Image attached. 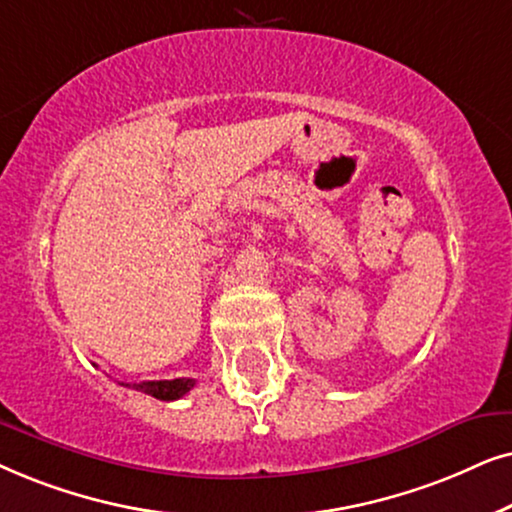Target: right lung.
Instances as JSON below:
<instances>
[{
  "instance_id": "1",
  "label": "right lung",
  "mask_w": 512,
  "mask_h": 512,
  "mask_svg": "<svg viewBox=\"0 0 512 512\" xmlns=\"http://www.w3.org/2000/svg\"><path fill=\"white\" fill-rule=\"evenodd\" d=\"M196 381L194 379H163V381H142V384H124L128 388H135V391H142L147 395H152L156 400H177L182 395L189 393L194 388Z\"/></svg>"
}]
</instances>
